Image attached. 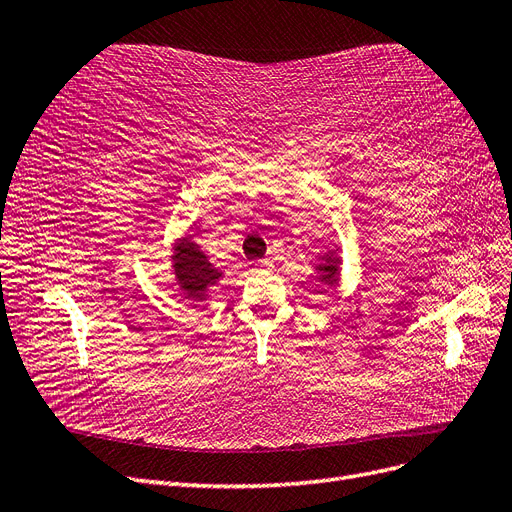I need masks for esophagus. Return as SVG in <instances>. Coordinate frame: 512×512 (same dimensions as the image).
Returning a JSON list of instances; mask_svg holds the SVG:
<instances>
[{"label": "esophagus", "mask_w": 512, "mask_h": 512, "mask_svg": "<svg viewBox=\"0 0 512 512\" xmlns=\"http://www.w3.org/2000/svg\"><path fill=\"white\" fill-rule=\"evenodd\" d=\"M254 267H256V271H258V273H267L273 265H271V260H258Z\"/></svg>", "instance_id": "obj_1"}]
</instances>
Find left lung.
<instances>
[{"label":"left lung","mask_w":512,"mask_h":512,"mask_svg":"<svg viewBox=\"0 0 512 512\" xmlns=\"http://www.w3.org/2000/svg\"><path fill=\"white\" fill-rule=\"evenodd\" d=\"M320 271H322V275H320V282H324V284H335V273H337V269L333 267V262H327V265L324 267H320Z\"/></svg>","instance_id":"left-lung-1"}]
</instances>
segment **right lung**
Returning <instances> with one entry per match:
<instances>
[{"mask_svg":"<svg viewBox=\"0 0 512 512\" xmlns=\"http://www.w3.org/2000/svg\"><path fill=\"white\" fill-rule=\"evenodd\" d=\"M175 269H177V280L181 284L183 297L190 301L203 299L207 286L218 282L220 277L218 269H213L211 262H207V256L190 243V237L179 245Z\"/></svg>","mask_w":512,"mask_h":512,"instance_id":"right-lung-1","label":"right lung"}]
</instances>
